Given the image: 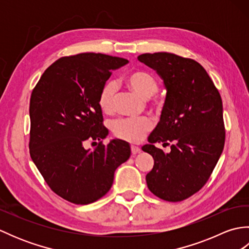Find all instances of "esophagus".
<instances>
[{"label": "esophagus", "instance_id": "1", "mask_svg": "<svg viewBox=\"0 0 249 249\" xmlns=\"http://www.w3.org/2000/svg\"><path fill=\"white\" fill-rule=\"evenodd\" d=\"M130 151H131V155H136V154H138V153L140 152V149L138 146H136V145H131L130 146Z\"/></svg>", "mask_w": 249, "mask_h": 249}]
</instances>
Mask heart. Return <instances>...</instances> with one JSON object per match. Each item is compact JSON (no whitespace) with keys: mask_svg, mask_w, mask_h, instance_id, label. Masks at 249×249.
Instances as JSON below:
<instances>
[{"mask_svg":"<svg viewBox=\"0 0 249 249\" xmlns=\"http://www.w3.org/2000/svg\"><path fill=\"white\" fill-rule=\"evenodd\" d=\"M126 84L143 97H150V105L153 110L160 112L166 105V99L155 92L158 89V81L152 72L144 70H135L127 72L124 77ZM116 87L113 81H106L100 87L97 95V106L105 114L112 113ZM153 128V122L147 116L140 119H119L110 124V129L115 138L139 142Z\"/></svg>","mask_w":249,"mask_h":249,"instance_id":"b5f03b06","label":"heart"}]
</instances>
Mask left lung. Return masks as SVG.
<instances>
[{
  "mask_svg": "<svg viewBox=\"0 0 249 249\" xmlns=\"http://www.w3.org/2000/svg\"><path fill=\"white\" fill-rule=\"evenodd\" d=\"M138 60L155 70L167 88L160 122L142 150L154 158L146 174L156 197L178 202L198 193L223 153L226 131L223 100L212 79L198 62L168 52L144 53ZM162 142L165 154L153 143Z\"/></svg>",
  "mask_w": 249,
  "mask_h": 249,
  "instance_id": "8db88e82",
  "label": "left lung"
}]
</instances>
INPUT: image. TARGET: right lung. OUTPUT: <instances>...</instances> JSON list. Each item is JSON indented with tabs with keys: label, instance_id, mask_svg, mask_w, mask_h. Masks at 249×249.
I'll use <instances>...</instances> for the list:
<instances>
[{
	"label": "right lung",
	"instance_id": "right-lung-1",
	"mask_svg": "<svg viewBox=\"0 0 249 249\" xmlns=\"http://www.w3.org/2000/svg\"><path fill=\"white\" fill-rule=\"evenodd\" d=\"M128 61L103 53L63 56L47 68L30 99V155L53 193L75 204L97 201L130 156L128 143L108 135L97 106L100 87ZM87 141H98L93 151ZM95 143V142H93Z\"/></svg>",
	"mask_w": 249,
	"mask_h": 249
}]
</instances>
